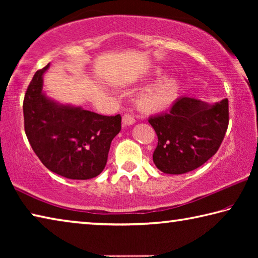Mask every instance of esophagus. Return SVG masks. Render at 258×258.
<instances>
[{"label": "esophagus", "instance_id": "obj_1", "mask_svg": "<svg viewBox=\"0 0 258 258\" xmlns=\"http://www.w3.org/2000/svg\"><path fill=\"white\" fill-rule=\"evenodd\" d=\"M134 123H135L134 117L128 115V113H125V115L123 116V124L125 126H130V125H133Z\"/></svg>", "mask_w": 258, "mask_h": 258}]
</instances>
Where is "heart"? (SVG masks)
<instances>
[{
	"instance_id": "heart-1",
	"label": "heart",
	"mask_w": 258,
	"mask_h": 258,
	"mask_svg": "<svg viewBox=\"0 0 258 258\" xmlns=\"http://www.w3.org/2000/svg\"><path fill=\"white\" fill-rule=\"evenodd\" d=\"M161 76L163 72L155 73V77ZM177 97L178 83L172 77H163L139 93L137 106L145 113H159L171 108Z\"/></svg>"
}]
</instances>
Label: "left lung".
<instances>
[{"label":"left lung","mask_w":258,"mask_h":258,"mask_svg":"<svg viewBox=\"0 0 258 258\" xmlns=\"http://www.w3.org/2000/svg\"><path fill=\"white\" fill-rule=\"evenodd\" d=\"M158 137L156 167L165 174H184L200 167L216 154L229 125V101L208 103L182 97L169 112L150 117Z\"/></svg>","instance_id":"obj_1"}]
</instances>
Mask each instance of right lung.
I'll return each instance as SVG.
<instances>
[{
    "mask_svg": "<svg viewBox=\"0 0 258 258\" xmlns=\"http://www.w3.org/2000/svg\"><path fill=\"white\" fill-rule=\"evenodd\" d=\"M50 63L35 73L24 99L25 132L35 154L51 172L71 180H89L106 167L120 115L102 116L55 101L43 91Z\"/></svg>",
    "mask_w": 258,
    "mask_h": 258,
    "instance_id": "add662e5",
    "label": "right lung"
}]
</instances>
